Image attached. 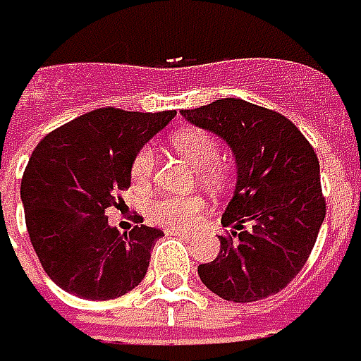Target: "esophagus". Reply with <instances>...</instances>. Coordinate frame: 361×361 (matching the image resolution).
<instances>
[{
    "label": "esophagus",
    "instance_id": "esophagus-1",
    "mask_svg": "<svg viewBox=\"0 0 361 361\" xmlns=\"http://www.w3.org/2000/svg\"><path fill=\"white\" fill-rule=\"evenodd\" d=\"M166 234H168V236H180V238H185V240L191 238V234L183 233V231H166Z\"/></svg>",
    "mask_w": 361,
    "mask_h": 361
}]
</instances>
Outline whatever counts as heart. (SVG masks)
<instances>
[{"instance_id":"b5f03b06","label":"heart","mask_w":361,"mask_h":361,"mask_svg":"<svg viewBox=\"0 0 361 361\" xmlns=\"http://www.w3.org/2000/svg\"><path fill=\"white\" fill-rule=\"evenodd\" d=\"M168 142L183 160L199 168V180L203 181L207 188H223L226 181V168L219 158V150H221L219 140L211 133L199 127H183L173 130ZM154 152L148 146L140 148L130 162L133 188H148L154 176ZM203 213H205V201L197 195L160 197L148 205L150 223L170 228V231L193 228Z\"/></svg>"}]
</instances>
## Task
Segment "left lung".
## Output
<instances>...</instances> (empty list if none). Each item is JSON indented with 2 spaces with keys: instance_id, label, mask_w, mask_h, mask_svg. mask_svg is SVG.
Returning a JSON list of instances; mask_svg holds the SVG:
<instances>
[{
  "instance_id": "1",
  "label": "left lung",
  "mask_w": 361,
  "mask_h": 361,
  "mask_svg": "<svg viewBox=\"0 0 361 361\" xmlns=\"http://www.w3.org/2000/svg\"><path fill=\"white\" fill-rule=\"evenodd\" d=\"M181 115L224 138L238 166L221 252L199 266L201 281L234 303L279 293L307 264L326 215L314 148L281 113L236 97Z\"/></svg>"
}]
</instances>
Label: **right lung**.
Masks as SVG:
<instances>
[{
	"label": "right lung",
	"mask_w": 361,
	"mask_h": 361,
	"mask_svg": "<svg viewBox=\"0 0 361 361\" xmlns=\"http://www.w3.org/2000/svg\"><path fill=\"white\" fill-rule=\"evenodd\" d=\"M176 111L99 107L54 128L32 150L21 180L25 223L42 269L68 293L109 301L145 279L162 231L142 224L119 233L105 215L125 205L130 162Z\"/></svg>",
	"instance_id": "obj_1"
}]
</instances>
